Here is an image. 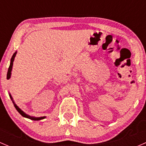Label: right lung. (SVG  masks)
<instances>
[{"label": "right lung", "instance_id": "add662e5", "mask_svg": "<svg viewBox=\"0 0 146 146\" xmlns=\"http://www.w3.org/2000/svg\"><path fill=\"white\" fill-rule=\"evenodd\" d=\"M16 54H17V51L16 52H15L14 54H13V56H12L11 58V60H10V66H9V68H8V73H7V79H10V76H11V71H12V68H13V61H14V59H15V57L16 56ZM10 98H11V100H13V104H14V106L15 107L16 110H17V111H18L19 113H20V114H21L23 117H26V118H28L29 119H32V120H34V121H39V120H41V119H43L46 118V117H32V116H29L28 115V114H25V113L24 112V111H23V110H20V108H19L18 107H17V105H16L15 104L14 101H13V98H12L11 95L10 94H9Z\"/></svg>", "mask_w": 146, "mask_h": 146}]
</instances>
